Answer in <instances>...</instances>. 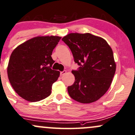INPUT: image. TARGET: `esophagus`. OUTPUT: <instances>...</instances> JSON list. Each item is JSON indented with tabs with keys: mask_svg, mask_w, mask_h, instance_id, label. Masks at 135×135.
Wrapping results in <instances>:
<instances>
[{
	"mask_svg": "<svg viewBox=\"0 0 135 135\" xmlns=\"http://www.w3.org/2000/svg\"><path fill=\"white\" fill-rule=\"evenodd\" d=\"M66 73V70H63L62 72H60V76H63V75H65Z\"/></svg>",
	"mask_w": 135,
	"mask_h": 135,
	"instance_id": "34e87169",
	"label": "esophagus"
}]
</instances>
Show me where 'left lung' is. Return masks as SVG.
<instances>
[{"label":"left lung","instance_id":"obj_1","mask_svg":"<svg viewBox=\"0 0 135 135\" xmlns=\"http://www.w3.org/2000/svg\"><path fill=\"white\" fill-rule=\"evenodd\" d=\"M62 41L80 66L72 71L75 82L68 87L69 95L80 103L96 101L108 91L116 72L111 48L104 39L90 33H70Z\"/></svg>","mask_w":135,"mask_h":135}]
</instances>
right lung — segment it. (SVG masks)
Listing matches in <instances>:
<instances>
[{"instance_id": "1", "label": "right lung", "mask_w": 135, "mask_h": 135, "mask_svg": "<svg viewBox=\"0 0 135 135\" xmlns=\"http://www.w3.org/2000/svg\"><path fill=\"white\" fill-rule=\"evenodd\" d=\"M60 36H38L14 49L7 66L12 88L27 101L37 102L51 94L52 85L60 76L51 69L55 61L51 55L60 40Z\"/></svg>"}]
</instances>
